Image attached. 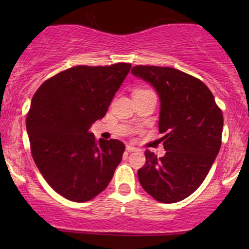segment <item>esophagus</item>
<instances>
[{"instance_id":"1","label":"esophagus","mask_w":249,"mask_h":249,"mask_svg":"<svg viewBox=\"0 0 249 249\" xmlns=\"http://www.w3.org/2000/svg\"><path fill=\"white\" fill-rule=\"evenodd\" d=\"M137 149H138V148L135 147V146H131V145H127V146H125V151L129 152V153L137 151Z\"/></svg>"}]
</instances>
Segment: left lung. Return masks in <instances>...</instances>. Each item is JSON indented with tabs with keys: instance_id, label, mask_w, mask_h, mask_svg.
<instances>
[{
	"instance_id": "1",
	"label": "left lung",
	"mask_w": 249,
	"mask_h": 249,
	"mask_svg": "<svg viewBox=\"0 0 249 249\" xmlns=\"http://www.w3.org/2000/svg\"><path fill=\"white\" fill-rule=\"evenodd\" d=\"M155 88L160 97L159 130L165 155L146 151L138 170L146 193L161 203H177L195 192L206 178L221 147L223 115L209 87L197 78L169 67L131 69Z\"/></svg>"
}]
</instances>
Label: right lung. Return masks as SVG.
Instances as JSON below:
<instances>
[{"mask_svg":"<svg viewBox=\"0 0 249 249\" xmlns=\"http://www.w3.org/2000/svg\"><path fill=\"white\" fill-rule=\"evenodd\" d=\"M131 64L77 66L47 79L34 95L26 127L37 168L47 183L72 202H87L107 188L124 144L96 141L89 131L107 114Z\"/></svg>","mask_w":249,"mask_h":249,"instance_id":"obj_1","label":"right lung"}]
</instances>
